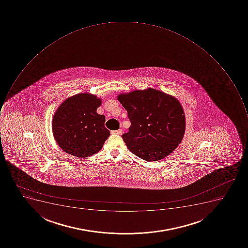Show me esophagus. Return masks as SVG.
Listing matches in <instances>:
<instances>
[{"label":"esophagus","mask_w":248,"mask_h":248,"mask_svg":"<svg viewBox=\"0 0 248 248\" xmlns=\"http://www.w3.org/2000/svg\"><path fill=\"white\" fill-rule=\"evenodd\" d=\"M112 133H115V134L121 135L123 133V130L119 129V130L113 131Z\"/></svg>","instance_id":"esophagus-1"}]
</instances>
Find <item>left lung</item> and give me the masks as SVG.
<instances>
[{"mask_svg":"<svg viewBox=\"0 0 248 248\" xmlns=\"http://www.w3.org/2000/svg\"><path fill=\"white\" fill-rule=\"evenodd\" d=\"M117 99L131 122L129 132L122 137L136 156L146 161H158L182 142L186 115L175 97L150 88L122 93Z\"/></svg>","mask_w":248,"mask_h":248,"instance_id":"obj_1","label":"left lung"}]
</instances>
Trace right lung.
Listing matches in <instances>:
<instances>
[{"label":"right lung","mask_w":248,"mask_h":248,"mask_svg":"<svg viewBox=\"0 0 248 248\" xmlns=\"http://www.w3.org/2000/svg\"><path fill=\"white\" fill-rule=\"evenodd\" d=\"M102 99L90 93L66 98L53 115L52 129L59 146L79 158L98 153L110 136L106 117L97 113Z\"/></svg>","instance_id":"1"}]
</instances>
